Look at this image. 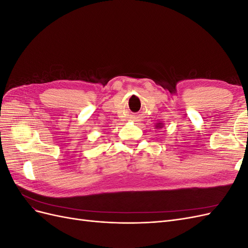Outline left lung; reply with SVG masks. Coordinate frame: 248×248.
Instances as JSON below:
<instances>
[{"label": "left lung", "instance_id": "1", "mask_svg": "<svg viewBox=\"0 0 248 248\" xmlns=\"http://www.w3.org/2000/svg\"><path fill=\"white\" fill-rule=\"evenodd\" d=\"M155 127H156V129H160V128H162V127H163V124L162 123H157L155 125Z\"/></svg>", "mask_w": 248, "mask_h": 248}]
</instances>
